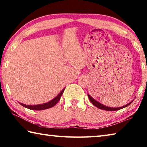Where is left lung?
I'll use <instances>...</instances> for the list:
<instances>
[{"mask_svg": "<svg viewBox=\"0 0 147 147\" xmlns=\"http://www.w3.org/2000/svg\"><path fill=\"white\" fill-rule=\"evenodd\" d=\"M88 97L89 99H90V102L92 103V104L95 106H96L97 108H98L99 109H101V110H106V111H117V110H120V109H122L123 108H125L126 106H129V105L131 104V103H132V102L133 101V100H132L131 102H130L129 103H128L127 105H126L125 106H122V107H119V108H111V107H108V106H106L105 105H102L101 103H100L99 102H97L96 100H95L93 97H92L90 95L88 94Z\"/></svg>", "mask_w": 147, "mask_h": 147, "instance_id": "left-lung-1", "label": "left lung"}]
</instances>
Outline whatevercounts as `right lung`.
<instances>
[{
  "mask_svg": "<svg viewBox=\"0 0 147 147\" xmlns=\"http://www.w3.org/2000/svg\"><path fill=\"white\" fill-rule=\"evenodd\" d=\"M64 89L65 88L63 89V90L61 91V92H60L59 94H58V96L55 97L54 99H53L52 100L48 102L44 103V104L37 105H26L21 102H20V104L22 106H24V107L27 108L28 109H30V110H46V109L50 108L51 107H53V106H54L57 102L59 101L60 97H61L63 92H64Z\"/></svg>",
  "mask_w": 147,
  "mask_h": 147,
  "instance_id": "obj_1",
  "label": "right lung"
}]
</instances>
